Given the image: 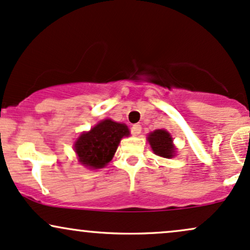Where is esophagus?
<instances>
[{"mask_svg": "<svg viewBox=\"0 0 250 250\" xmlns=\"http://www.w3.org/2000/svg\"><path fill=\"white\" fill-rule=\"evenodd\" d=\"M131 132H132V134H133V136H138V134H140V133H142V125L134 124L133 126H132Z\"/></svg>", "mask_w": 250, "mask_h": 250, "instance_id": "obj_1", "label": "esophagus"}]
</instances>
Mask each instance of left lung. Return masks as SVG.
Returning <instances> with one entry per match:
<instances>
[{"label": "left lung", "mask_w": 250, "mask_h": 250, "mask_svg": "<svg viewBox=\"0 0 250 250\" xmlns=\"http://www.w3.org/2000/svg\"><path fill=\"white\" fill-rule=\"evenodd\" d=\"M147 140L152 151L159 157L171 159L175 155V147L173 145L171 134L166 130H155L148 134Z\"/></svg>", "instance_id": "obj_1"}]
</instances>
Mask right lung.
Listing matches in <instances>:
<instances>
[{
  "mask_svg": "<svg viewBox=\"0 0 250 250\" xmlns=\"http://www.w3.org/2000/svg\"><path fill=\"white\" fill-rule=\"evenodd\" d=\"M130 136L125 124L104 119L89 132H83L75 143L78 161L91 169L103 168L112 160L122 138Z\"/></svg>",
  "mask_w": 250,
  "mask_h": 250,
  "instance_id": "1",
  "label": "right lung"
}]
</instances>
